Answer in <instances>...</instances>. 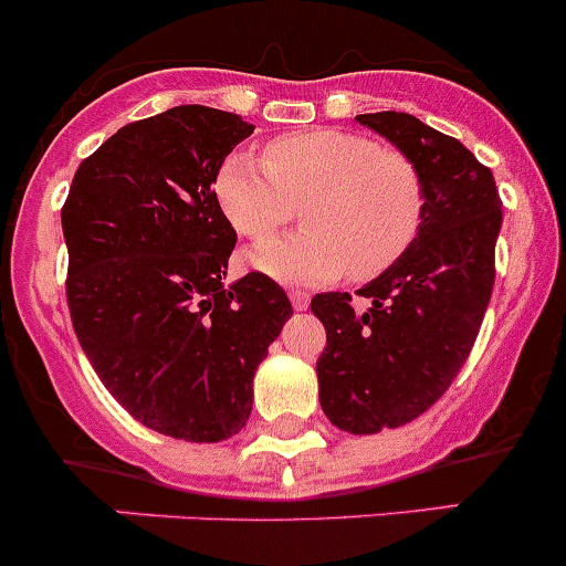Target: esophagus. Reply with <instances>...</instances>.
I'll return each mask as SVG.
<instances>
[{"instance_id":"esophagus-1","label":"esophagus","mask_w":566,"mask_h":566,"mask_svg":"<svg viewBox=\"0 0 566 566\" xmlns=\"http://www.w3.org/2000/svg\"><path fill=\"white\" fill-rule=\"evenodd\" d=\"M289 297H292L294 311H305V308H308V303H311V297L305 292H289Z\"/></svg>"}]
</instances>
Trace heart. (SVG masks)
Returning a JSON list of instances; mask_svg holds the SVG:
<instances>
[{"label": "heart", "mask_w": 566, "mask_h": 566, "mask_svg": "<svg viewBox=\"0 0 566 566\" xmlns=\"http://www.w3.org/2000/svg\"><path fill=\"white\" fill-rule=\"evenodd\" d=\"M262 160L230 155L217 199L247 239H266L308 202V233L263 241L250 263L283 283H325L349 269L373 280L395 266L422 224V180L408 158L358 133L311 130L266 144Z\"/></svg>", "instance_id": "1"}]
</instances>
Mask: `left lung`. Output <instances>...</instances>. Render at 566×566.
Listing matches in <instances>:
<instances>
[{
	"instance_id": "1",
	"label": "left lung",
	"mask_w": 566,
	"mask_h": 566,
	"mask_svg": "<svg viewBox=\"0 0 566 566\" xmlns=\"http://www.w3.org/2000/svg\"><path fill=\"white\" fill-rule=\"evenodd\" d=\"M355 122L395 144L422 180V224L406 255L360 289L325 292L311 311L327 331L316 360L325 417L347 433L400 428L439 400L475 344L494 286L503 202L492 171L411 113Z\"/></svg>"
}]
</instances>
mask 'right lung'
<instances>
[{
	"instance_id": "right-lung-1",
	"label": "right lung",
	"mask_w": 566,
	"mask_h": 566,
	"mask_svg": "<svg viewBox=\"0 0 566 566\" xmlns=\"http://www.w3.org/2000/svg\"><path fill=\"white\" fill-rule=\"evenodd\" d=\"M252 130L206 105L133 122L80 164L61 211L80 347L105 389L171 439L244 428L258 364L292 316L266 274L224 286L235 230L213 182Z\"/></svg>"
}]
</instances>
